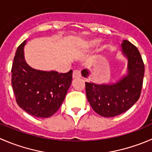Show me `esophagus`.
<instances>
[{"label": "esophagus", "instance_id": "obj_1", "mask_svg": "<svg viewBox=\"0 0 152 152\" xmlns=\"http://www.w3.org/2000/svg\"><path fill=\"white\" fill-rule=\"evenodd\" d=\"M82 76V74H81L80 70H76L73 71V79H77V78H80Z\"/></svg>", "mask_w": 152, "mask_h": 152}]
</instances>
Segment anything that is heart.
<instances>
[{"label": "heart", "mask_w": 152, "mask_h": 152, "mask_svg": "<svg viewBox=\"0 0 152 152\" xmlns=\"http://www.w3.org/2000/svg\"><path fill=\"white\" fill-rule=\"evenodd\" d=\"M99 42V40H97V39H94V40H91L90 41V42H87L86 45H85V48H93V47L96 46V45L98 44Z\"/></svg>", "instance_id": "1"}]
</instances>
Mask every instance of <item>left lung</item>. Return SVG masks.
<instances>
[{"label": "left lung", "instance_id": "8db88e82", "mask_svg": "<svg viewBox=\"0 0 152 152\" xmlns=\"http://www.w3.org/2000/svg\"><path fill=\"white\" fill-rule=\"evenodd\" d=\"M123 53L129 59L126 76L113 85H96L85 82L88 102L94 111L104 117H113L124 113L137 102L140 96L145 66L137 48L127 40L122 44ZM82 76L89 75L88 70Z\"/></svg>", "mask_w": 152, "mask_h": 152}]
</instances>
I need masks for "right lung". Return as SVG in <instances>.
Instances as JSON below:
<instances>
[{"instance_id": "right-lung-1", "label": "right lung", "mask_w": 152, "mask_h": 152, "mask_svg": "<svg viewBox=\"0 0 152 152\" xmlns=\"http://www.w3.org/2000/svg\"><path fill=\"white\" fill-rule=\"evenodd\" d=\"M26 41L18 48L12 66V86L17 104L33 117L48 118L62 104L70 86L72 73L42 71L29 67L23 57Z\"/></svg>"}]
</instances>
